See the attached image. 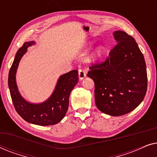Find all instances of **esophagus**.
<instances>
[{
  "instance_id": "1",
  "label": "esophagus",
  "mask_w": 157,
  "mask_h": 157,
  "mask_svg": "<svg viewBox=\"0 0 157 157\" xmlns=\"http://www.w3.org/2000/svg\"><path fill=\"white\" fill-rule=\"evenodd\" d=\"M86 76V71L85 70H83V69H79L78 70V77H79V79H81V80H82Z\"/></svg>"
}]
</instances>
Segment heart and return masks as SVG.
<instances>
[{"instance_id":"heart-1","label":"heart","mask_w":157,"mask_h":157,"mask_svg":"<svg viewBox=\"0 0 157 157\" xmlns=\"http://www.w3.org/2000/svg\"><path fill=\"white\" fill-rule=\"evenodd\" d=\"M92 45V42H89V44H87V46H91ZM105 47L102 45L101 46H98L96 47V48L94 49V50L92 51V53L90 55L89 61L91 62V63H94V62H96L99 61L100 59H101L103 56H104L105 54Z\"/></svg>"}]
</instances>
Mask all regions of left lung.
<instances>
[{
	"instance_id": "1",
	"label": "left lung",
	"mask_w": 157,
	"mask_h": 157,
	"mask_svg": "<svg viewBox=\"0 0 157 157\" xmlns=\"http://www.w3.org/2000/svg\"><path fill=\"white\" fill-rule=\"evenodd\" d=\"M117 44L104 63L90 67L87 76L95 84V103L106 114L119 117L134 110L147 90L144 58L132 36L113 33Z\"/></svg>"
}]
</instances>
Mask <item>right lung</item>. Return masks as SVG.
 I'll use <instances>...</instances> for the list:
<instances>
[{"label":"right lung","mask_w":157,"mask_h":157,"mask_svg":"<svg viewBox=\"0 0 157 157\" xmlns=\"http://www.w3.org/2000/svg\"><path fill=\"white\" fill-rule=\"evenodd\" d=\"M34 40L24 43L17 51L8 74V87L17 113L25 121L39 126L56 124L65 117L68 108L69 96L78 81V71L73 70L61 75L58 79L54 91L48 99L39 104H33L21 96L17 86L16 75L19 62Z\"/></svg>","instance_id":"right-lung-1"}]
</instances>
